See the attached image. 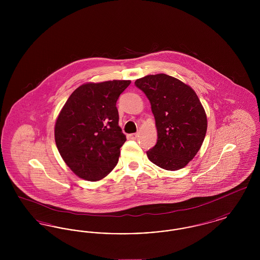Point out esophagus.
<instances>
[{"label":"esophagus","mask_w":260,"mask_h":260,"mask_svg":"<svg viewBox=\"0 0 260 260\" xmlns=\"http://www.w3.org/2000/svg\"><path fill=\"white\" fill-rule=\"evenodd\" d=\"M138 136H139V135H138V134H137V133H136V134H131V135H128V136H127V137H128V138H129V139H133V140H136V138H137V137H138Z\"/></svg>","instance_id":"1"}]
</instances>
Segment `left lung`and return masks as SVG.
Wrapping results in <instances>:
<instances>
[{"label":"left lung","instance_id":"1","mask_svg":"<svg viewBox=\"0 0 260 260\" xmlns=\"http://www.w3.org/2000/svg\"><path fill=\"white\" fill-rule=\"evenodd\" d=\"M136 87L147 96L158 133L149 160L167 171H177L193 160L207 134L206 111L195 90L166 74L137 79Z\"/></svg>","mask_w":260,"mask_h":260}]
</instances>
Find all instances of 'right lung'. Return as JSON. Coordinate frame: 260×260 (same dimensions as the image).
Instances as JSON below:
<instances>
[{
  "label": "right lung",
  "mask_w": 260,
  "mask_h": 260,
  "mask_svg": "<svg viewBox=\"0 0 260 260\" xmlns=\"http://www.w3.org/2000/svg\"><path fill=\"white\" fill-rule=\"evenodd\" d=\"M129 84V80L84 84L62 107L54 139L63 161L80 178L100 180L119 161L126 138L119 126L116 102Z\"/></svg>",
  "instance_id": "1"
}]
</instances>
